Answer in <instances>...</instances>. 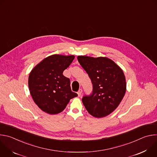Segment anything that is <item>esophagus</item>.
I'll use <instances>...</instances> for the list:
<instances>
[{
	"label": "esophagus",
	"instance_id": "obj_1",
	"mask_svg": "<svg viewBox=\"0 0 157 157\" xmlns=\"http://www.w3.org/2000/svg\"><path fill=\"white\" fill-rule=\"evenodd\" d=\"M82 89H79V91H78V92L77 93H78V96L79 97V96H81V94H82Z\"/></svg>",
	"mask_w": 157,
	"mask_h": 157
}]
</instances>
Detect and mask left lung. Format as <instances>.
<instances>
[{"label": "left lung", "instance_id": "1", "mask_svg": "<svg viewBox=\"0 0 157 157\" xmlns=\"http://www.w3.org/2000/svg\"><path fill=\"white\" fill-rule=\"evenodd\" d=\"M78 60L93 84L92 94L82 99L84 107L95 117L109 115L118 107L125 94L126 81L122 70L106 57L78 56Z\"/></svg>", "mask_w": 157, "mask_h": 157}]
</instances>
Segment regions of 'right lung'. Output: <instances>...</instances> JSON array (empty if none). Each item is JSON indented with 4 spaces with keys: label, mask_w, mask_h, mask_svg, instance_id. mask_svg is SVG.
<instances>
[{
    "label": "right lung",
    "mask_w": 157,
    "mask_h": 157,
    "mask_svg": "<svg viewBox=\"0 0 157 157\" xmlns=\"http://www.w3.org/2000/svg\"><path fill=\"white\" fill-rule=\"evenodd\" d=\"M74 58L73 55H53L43 59L31 71L29 77L30 94L43 111L58 114L71 99L78 96L71 91L70 79L63 75Z\"/></svg>",
    "instance_id": "add662e5"
}]
</instances>
